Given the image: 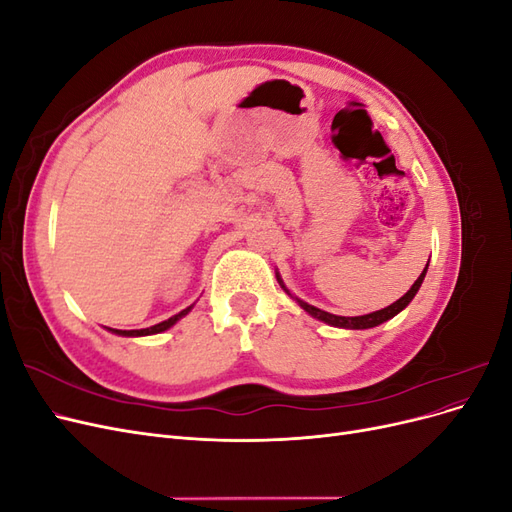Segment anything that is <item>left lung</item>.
<instances>
[{"mask_svg":"<svg viewBox=\"0 0 512 512\" xmlns=\"http://www.w3.org/2000/svg\"><path fill=\"white\" fill-rule=\"evenodd\" d=\"M427 267H429V262L425 265L423 273L418 275V280L412 284V288L404 294V297L397 299V301L391 303L389 307L378 309V312H371V314H365V316H352V318H350V316H335V314H329V312H322V309H318V307H314V305H309V303H305V301H301V299H297V297H292L290 290L284 286L280 273H275V277H277V282H280V286L290 294V297H292L294 301H297V303L305 309V312H307L309 316H314V318H318V320H322V322L331 324V327H339V329H371V327H378V324H382V322H386V320H391L393 316H397V314L401 312V309L408 307V303L414 299V294L418 292V288H421V284H423V280H425Z\"/></svg>","mask_w":512,"mask_h":512,"instance_id":"left-lung-1","label":"left lung"}]
</instances>
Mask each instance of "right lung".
Returning <instances> with one entry per match:
<instances>
[{"mask_svg":"<svg viewBox=\"0 0 512 512\" xmlns=\"http://www.w3.org/2000/svg\"><path fill=\"white\" fill-rule=\"evenodd\" d=\"M194 305H190V307H185L183 312H179V314H175V316H170L168 320H164V322H160V324H153V327H149V329H134V331H121V329H108L111 333H115V335H121V337H145V335H156V333H162V331H166V329H170L173 327V324L177 322V320H181L185 314L190 312Z\"/></svg>","mask_w":512,"mask_h":512,"instance_id":"add662e5","label":"right lung"}]
</instances>
